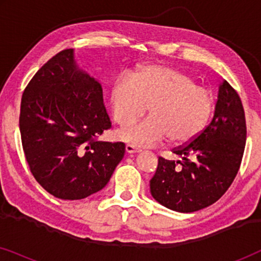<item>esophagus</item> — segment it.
Here are the masks:
<instances>
[{
    "instance_id": "esophagus-1",
    "label": "esophagus",
    "mask_w": 261,
    "mask_h": 261,
    "mask_svg": "<svg viewBox=\"0 0 261 261\" xmlns=\"http://www.w3.org/2000/svg\"><path fill=\"white\" fill-rule=\"evenodd\" d=\"M126 152L129 153V154H132V153H139V152H141V149L138 148V147H135L134 145L128 144V145H126Z\"/></svg>"
}]
</instances>
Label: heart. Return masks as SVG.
<instances>
[{
	"instance_id": "heart-1",
	"label": "heart",
	"mask_w": 261,
	"mask_h": 261,
	"mask_svg": "<svg viewBox=\"0 0 261 261\" xmlns=\"http://www.w3.org/2000/svg\"><path fill=\"white\" fill-rule=\"evenodd\" d=\"M110 105L114 121L122 127L136 120L150 107L148 119L123 128L117 134L132 145L148 147L167 137L177 144L195 139L208 122L213 97L183 71L146 65L132 78H117L110 90Z\"/></svg>"
}]
</instances>
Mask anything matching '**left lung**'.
Returning <instances> with one entry per match:
<instances>
[{
	"instance_id": "obj_1",
	"label": "left lung",
	"mask_w": 261,
	"mask_h": 261,
	"mask_svg": "<svg viewBox=\"0 0 261 261\" xmlns=\"http://www.w3.org/2000/svg\"><path fill=\"white\" fill-rule=\"evenodd\" d=\"M246 119L238 92L227 81L219 87L214 117L197 137L173 148L180 160L159 156L149 180L153 198L179 213H194L222 197L237 176L246 144Z\"/></svg>"
}]
</instances>
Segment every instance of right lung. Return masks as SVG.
<instances>
[{"mask_svg":"<svg viewBox=\"0 0 261 261\" xmlns=\"http://www.w3.org/2000/svg\"><path fill=\"white\" fill-rule=\"evenodd\" d=\"M19 123L32 174L57 198L102 190L124 155L123 142L97 140L112 127L102 87L78 67L72 48L34 74L21 98Z\"/></svg>","mask_w":261,"mask_h":261,"instance_id":"right-lung-1","label":"right lung"}]
</instances>
